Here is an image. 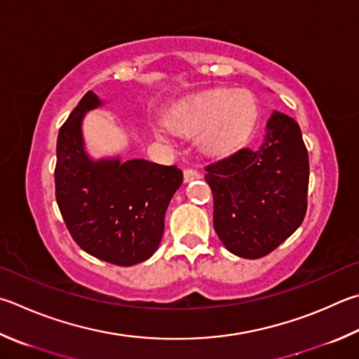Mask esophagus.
<instances>
[{
	"label": "esophagus",
	"instance_id": "esophagus-1",
	"mask_svg": "<svg viewBox=\"0 0 359 359\" xmlns=\"http://www.w3.org/2000/svg\"><path fill=\"white\" fill-rule=\"evenodd\" d=\"M184 175H185V182H191L194 179H199L201 177V172L196 171V169H191L190 168V169H185Z\"/></svg>",
	"mask_w": 359,
	"mask_h": 359
}]
</instances>
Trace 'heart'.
Listing matches in <instances>:
<instances>
[{"instance_id":"obj_1","label":"heart","mask_w":359,"mask_h":359,"mask_svg":"<svg viewBox=\"0 0 359 359\" xmlns=\"http://www.w3.org/2000/svg\"><path fill=\"white\" fill-rule=\"evenodd\" d=\"M257 100L246 89H213L193 97L172 113V123L182 133L202 132L207 152H224L240 144L256 122ZM160 132L168 133L166 126Z\"/></svg>"}]
</instances>
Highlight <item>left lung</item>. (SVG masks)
Masks as SVG:
<instances>
[{
    "label": "left lung",
    "instance_id": "8db88e82",
    "mask_svg": "<svg viewBox=\"0 0 359 359\" xmlns=\"http://www.w3.org/2000/svg\"><path fill=\"white\" fill-rule=\"evenodd\" d=\"M213 193V227L232 254L259 259L303 223L309 158L298 123L275 111L257 149L243 147L205 166Z\"/></svg>",
    "mask_w": 359,
    "mask_h": 359
}]
</instances>
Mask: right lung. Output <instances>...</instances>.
<instances>
[{"label": "right lung", "instance_id": "1", "mask_svg": "<svg viewBox=\"0 0 359 359\" xmlns=\"http://www.w3.org/2000/svg\"><path fill=\"white\" fill-rule=\"evenodd\" d=\"M100 105L89 90L60 128L56 202L83 251L108 264L130 266L147 260L158 248L166 208L184 174L177 166L140 158L90 160L84 152L81 121Z\"/></svg>", "mask_w": 359, "mask_h": 359}]
</instances>
